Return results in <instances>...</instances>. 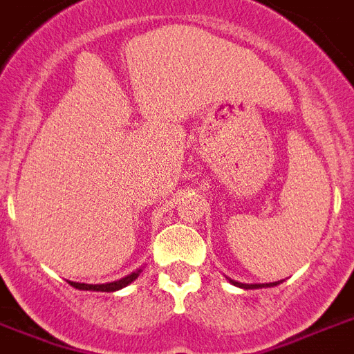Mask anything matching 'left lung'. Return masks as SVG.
Listing matches in <instances>:
<instances>
[{"instance_id":"8db88e82","label":"left lung","mask_w":354,"mask_h":354,"mask_svg":"<svg viewBox=\"0 0 354 354\" xmlns=\"http://www.w3.org/2000/svg\"><path fill=\"white\" fill-rule=\"evenodd\" d=\"M231 283H234L236 287H242V289H260V287H274L280 281H272V283H240V281L231 280Z\"/></svg>"}]
</instances>
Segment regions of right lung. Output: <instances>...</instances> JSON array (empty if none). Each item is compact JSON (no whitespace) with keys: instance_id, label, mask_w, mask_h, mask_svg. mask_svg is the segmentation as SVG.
<instances>
[{"instance_id":"obj_1","label":"right lung","mask_w":354,"mask_h":354,"mask_svg":"<svg viewBox=\"0 0 354 354\" xmlns=\"http://www.w3.org/2000/svg\"><path fill=\"white\" fill-rule=\"evenodd\" d=\"M140 272H142V269L131 272L129 277L122 278V280L111 281V283H96V286H93V283H77V281H68V283H71L73 287H76V289H82V291L112 292V291H120V289H123V287H127L131 281H134L138 277H140Z\"/></svg>"}]
</instances>
